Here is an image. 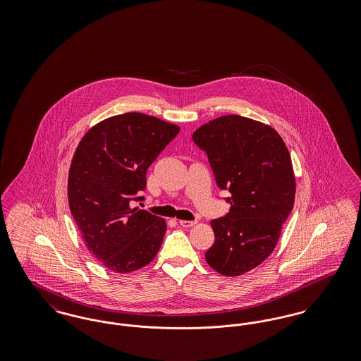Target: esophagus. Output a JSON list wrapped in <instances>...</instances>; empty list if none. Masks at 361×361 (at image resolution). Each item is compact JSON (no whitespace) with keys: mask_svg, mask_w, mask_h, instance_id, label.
<instances>
[{"mask_svg":"<svg viewBox=\"0 0 361 361\" xmlns=\"http://www.w3.org/2000/svg\"><path fill=\"white\" fill-rule=\"evenodd\" d=\"M178 224L181 227H192V226H195L196 224V221H178Z\"/></svg>","mask_w":361,"mask_h":361,"instance_id":"esophagus-1","label":"esophagus"}]
</instances>
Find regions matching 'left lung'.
<instances>
[{"mask_svg": "<svg viewBox=\"0 0 361 361\" xmlns=\"http://www.w3.org/2000/svg\"><path fill=\"white\" fill-rule=\"evenodd\" d=\"M193 142L206 152L216 184L228 190V214L211 221L215 242L208 265L240 276L269 257L295 202V176L284 140L271 126L226 115L199 127Z\"/></svg>", "mask_w": 361, "mask_h": 361, "instance_id": "1", "label": "left lung"}]
</instances>
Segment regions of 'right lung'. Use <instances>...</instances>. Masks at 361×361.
I'll return each mask as SVG.
<instances>
[{"instance_id":"1","label":"right lung","mask_w":361,"mask_h":361,"mask_svg":"<svg viewBox=\"0 0 361 361\" xmlns=\"http://www.w3.org/2000/svg\"><path fill=\"white\" fill-rule=\"evenodd\" d=\"M180 127L139 112L116 115L92 127L73 157L68 196L87 250L116 274L154 259L166 222L133 208L146 188V172Z\"/></svg>"}]
</instances>
